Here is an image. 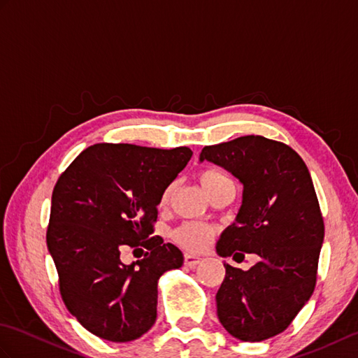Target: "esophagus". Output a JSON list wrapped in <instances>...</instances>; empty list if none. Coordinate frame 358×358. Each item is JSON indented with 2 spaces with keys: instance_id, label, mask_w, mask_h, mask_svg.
I'll return each mask as SVG.
<instances>
[{
  "instance_id": "esophagus-1",
  "label": "esophagus",
  "mask_w": 358,
  "mask_h": 358,
  "mask_svg": "<svg viewBox=\"0 0 358 358\" xmlns=\"http://www.w3.org/2000/svg\"><path fill=\"white\" fill-rule=\"evenodd\" d=\"M203 258H200L199 255H194V254H186L185 255V264L187 266V268H195L196 264L201 263Z\"/></svg>"
}]
</instances>
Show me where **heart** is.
Here are the masks:
<instances>
[{
	"label": "heart",
	"instance_id": "1",
	"mask_svg": "<svg viewBox=\"0 0 358 358\" xmlns=\"http://www.w3.org/2000/svg\"><path fill=\"white\" fill-rule=\"evenodd\" d=\"M199 181L203 187V191L206 192V195L209 196L212 192H215L217 189H220L222 186L227 185V183H232L231 178L224 175L223 172H220L217 169H206V171H201L199 175ZM171 195V187H167L164 194H163V203L167 201ZM175 238L180 243V245H183L187 249H192V250H199L203 249L204 246L208 245L209 240H210V231L208 227H204L201 224H196V223H186L183 226H180L177 231H175Z\"/></svg>",
	"mask_w": 358,
	"mask_h": 358
}]
</instances>
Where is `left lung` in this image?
Wrapping results in <instances>:
<instances>
[{"label":"left lung","mask_w":358,"mask_h":358,"mask_svg":"<svg viewBox=\"0 0 358 358\" xmlns=\"http://www.w3.org/2000/svg\"><path fill=\"white\" fill-rule=\"evenodd\" d=\"M200 162L224 167L243 185L240 210L220 235L217 254L260 257L249 271L224 263L218 320L241 341L271 338L291 324L315 287L324 224L313 178L294 149L260 135L206 146Z\"/></svg>","instance_id":"8db88e82"}]
</instances>
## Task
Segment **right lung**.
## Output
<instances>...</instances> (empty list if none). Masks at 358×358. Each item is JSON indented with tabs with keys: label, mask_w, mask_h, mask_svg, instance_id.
Returning <instances> with one entry per match:
<instances>
[{
	"label": "right lung",
	"mask_w": 358,
	"mask_h": 358,
	"mask_svg": "<svg viewBox=\"0 0 358 358\" xmlns=\"http://www.w3.org/2000/svg\"><path fill=\"white\" fill-rule=\"evenodd\" d=\"M191 157L189 148L94 144L58 178L48 249L66 308L94 336L126 343L154 326L158 280L185 258L172 243L148 237L166 187ZM129 247L148 252L127 265L120 252Z\"/></svg>",
	"instance_id": "right-lung-1"
}]
</instances>
